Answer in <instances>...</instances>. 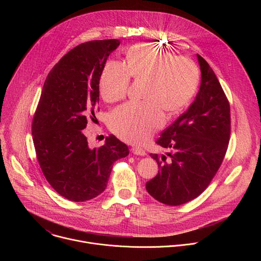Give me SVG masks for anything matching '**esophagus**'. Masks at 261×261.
Masks as SVG:
<instances>
[{
    "mask_svg": "<svg viewBox=\"0 0 261 261\" xmlns=\"http://www.w3.org/2000/svg\"><path fill=\"white\" fill-rule=\"evenodd\" d=\"M131 151L134 155H139V156H145L146 155L145 151L143 150V148H140V147H132Z\"/></svg>",
    "mask_w": 261,
    "mask_h": 261,
    "instance_id": "34e87169",
    "label": "esophagus"
}]
</instances>
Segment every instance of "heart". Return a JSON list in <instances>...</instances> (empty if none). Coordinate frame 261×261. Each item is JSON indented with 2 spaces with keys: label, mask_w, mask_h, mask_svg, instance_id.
Wrapping results in <instances>:
<instances>
[{
  "label": "heart",
  "mask_w": 261,
  "mask_h": 261,
  "mask_svg": "<svg viewBox=\"0 0 261 261\" xmlns=\"http://www.w3.org/2000/svg\"><path fill=\"white\" fill-rule=\"evenodd\" d=\"M130 77L145 81L144 102H129L116 108L109 117V127L121 139L141 143L165 123V115H175L193 98L199 83L196 64L185 57L148 44L130 47L125 65L109 61L104 66L99 91L107 102L124 99Z\"/></svg>",
  "instance_id": "b5f03b06"
}]
</instances>
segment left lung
Returning <instances> with one entry per match:
<instances>
[{
    "label": "left lung",
    "mask_w": 261,
    "mask_h": 261,
    "mask_svg": "<svg viewBox=\"0 0 261 261\" xmlns=\"http://www.w3.org/2000/svg\"><path fill=\"white\" fill-rule=\"evenodd\" d=\"M201 71L199 92L156 143L169 150L150 154L158 174L145 184L146 191L167 205H180L199 196L225 157L230 137V105L216 74L197 55Z\"/></svg>",
    "instance_id": "1"
}]
</instances>
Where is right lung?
<instances>
[{
  "instance_id": "obj_1",
  "label": "right lung",
  "mask_w": 261,
  "mask_h": 261,
  "mask_svg": "<svg viewBox=\"0 0 261 261\" xmlns=\"http://www.w3.org/2000/svg\"><path fill=\"white\" fill-rule=\"evenodd\" d=\"M119 39L94 40L68 51L50 70L32 124L41 170L51 187L71 201L97 197L107 186L113 164L129 155L115 135L91 148L84 129L99 110V80Z\"/></svg>"
}]
</instances>
